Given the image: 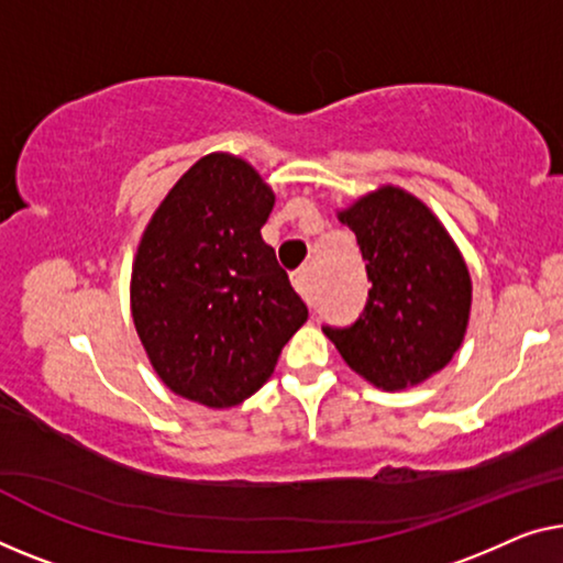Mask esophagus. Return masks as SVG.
<instances>
[{
  "label": "esophagus",
  "instance_id": "esophagus-1",
  "mask_svg": "<svg viewBox=\"0 0 563 563\" xmlns=\"http://www.w3.org/2000/svg\"><path fill=\"white\" fill-rule=\"evenodd\" d=\"M310 280H313V271H310V265H303L300 271L292 273V288L300 292V298L306 300V303H313V292H310Z\"/></svg>",
  "mask_w": 563,
  "mask_h": 563
}]
</instances>
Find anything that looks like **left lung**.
I'll list each match as a JSON object with an SVG mask.
<instances>
[{
	"label": "left lung",
	"instance_id": "left-lung-1",
	"mask_svg": "<svg viewBox=\"0 0 563 563\" xmlns=\"http://www.w3.org/2000/svg\"><path fill=\"white\" fill-rule=\"evenodd\" d=\"M354 230L372 280L351 325L323 331L356 374L405 389L450 362L463 343L470 275L455 242L422 201L384 187L339 214Z\"/></svg>",
	"mask_w": 563,
	"mask_h": 563
}]
</instances>
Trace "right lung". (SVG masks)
<instances>
[{
	"instance_id": "obj_1",
	"label": "right lung",
	"mask_w": 563,
	"mask_h": 563,
	"mask_svg": "<svg viewBox=\"0 0 563 563\" xmlns=\"http://www.w3.org/2000/svg\"><path fill=\"white\" fill-rule=\"evenodd\" d=\"M273 191L228 154L197 162L162 201L131 275L139 339L166 387L234 407L271 379L308 308L260 228Z\"/></svg>"
}]
</instances>
